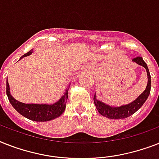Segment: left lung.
<instances>
[{"instance_id": "1", "label": "left lung", "mask_w": 159, "mask_h": 159, "mask_svg": "<svg viewBox=\"0 0 159 159\" xmlns=\"http://www.w3.org/2000/svg\"><path fill=\"white\" fill-rule=\"evenodd\" d=\"M132 61L136 63L140 66L144 67L146 69L147 76H148V83H147L146 88L131 103L116 107L110 106L109 104L99 100L96 98V95L95 94V95H94V103H95V105L99 113L101 114L102 116L110 118V119H122V118L128 117L132 115V114H134L138 109H140V107L144 104V102L146 101V100L149 97L151 89V77L146 63L143 60V58L140 57V56L134 58L132 59Z\"/></svg>"}]
</instances>
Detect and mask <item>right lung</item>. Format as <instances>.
<instances>
[{
	"label": "right lung",
	"instance_id": "add662e5",
	"mask_svg": "<svg viewBox=\"0 0 159 159\" xmlns=\"http://www.w3.org/2000/svg\"><path fill=\"white\" fill-rule=\"evenodd\" d=\"M33 50H31L28 53L24 54L19 60L24 57L32 55ZM69 87V86H68ZM68 88L64 91V95L57 102L52 104H24L18 101L10 94V85L8 80H6V95L8 96L9 101L14 107V109L24 117L35 122H47L59 117L64 113L66 108V103L68 100Z\"/></svg>",
	"mask_w": 159,
	"mask_h": 159
}]
</instances>
